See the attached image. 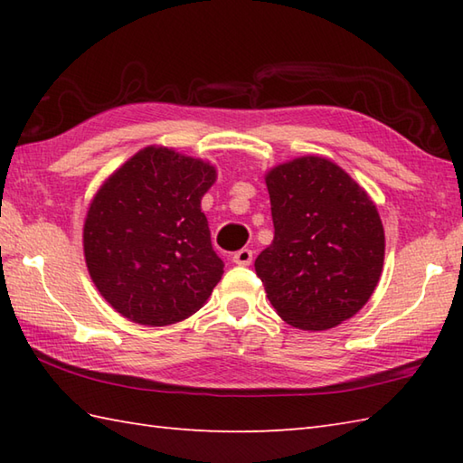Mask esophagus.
Masks as SVG:
<instances>
[{
  "mask_svg": "<svg viewBox=\"0 0 463 463\" xmlns=\"http://www.w3.org/2000/svg\"><path fill=\"white\" fill-rule=\"evenodd\" d=\"M232 262L239 264V267H249L252 262V250L250 249H241L232 254Z\"/></svg>",
  "mask_w": 463,
  "mask_h": 463,
  "instance_id": "34e87169",
  "label": "esophagus"
}]
</instances>
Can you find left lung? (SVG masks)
Returning <instances> with one entry per match:
<instances>
[{
    "label": "left lung",
    "mask_w": 463,
    "mask_h": 463,
    "mask_svg": "<svg viewBox=\"0 0 463 463\" xmlns=\"http://www.w3.org/2000/svg\"><path fill=\"white\" fill-rule=\"evenodd\" d=\"M274 239L254 270L279 317L300 330L338 326L372 297L383 267V226L370 194L317 155L264 175Z\"/></svg>",
    "instance_id": "1"
}]
</instances>
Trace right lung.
Here are the masks:
<instances>
[{
    "label": "right lung",
    "mask_w": 463,
    "mask_h": 463,
    "mask_svg": "<svg viewBox=\"0 0 463 463\" xmlns=\"http://www.w3.org/2000/svg\"><path fill=\"white\" fill-rule=\"evenodd\" d=\"M214 181L209 161L149 145L95 193L83 224L85 264L127 320L169 326L209 300L224 269L201 211Z\"/></svg>",
    "instance_id": "1"
}]
</instances>
